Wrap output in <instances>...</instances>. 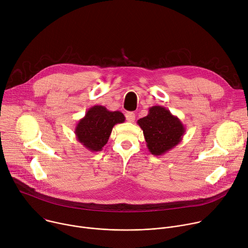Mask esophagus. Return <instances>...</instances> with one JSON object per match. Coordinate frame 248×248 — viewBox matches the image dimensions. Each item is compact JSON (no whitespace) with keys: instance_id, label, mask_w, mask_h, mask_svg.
Masks as SVG:
<instances>
[{"instance_id":"obj_1","label":"esophagus","mask_w":248,"mask_h":248,"mask_svg":"<svg viewBox=\"0 0 248 248\" xmlns=\"http://www.w3.org/2000/svg\"><path fill=\"white\" fill-rule=\"evenodd\" d=\"M125 119H126L127 122L132 123V122H134V120H135V114H134L133 112H127V113L125 114Z\"/></svg>"}]
</instances>
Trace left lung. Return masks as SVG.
Wrapping results in <instances>:
<instances>
[{
    "label": "left lung",
    "mask_w": 248,
    "mask_h": 248,
    "mask_svg": "<svg viewBox=\"0 0 248 248\" xmlns=\"http://www.w3.org/2000/svg\"><path fill=\"white\" fill-rule=\"evenodd\" d=\"M143 130L149 152L155 156L166 154L183 140L186 127L181 120L162 106L149 108L148 115L137 121Z\"/></svg>",
    "instance_id": "left-lung-1"
}]
</instances>
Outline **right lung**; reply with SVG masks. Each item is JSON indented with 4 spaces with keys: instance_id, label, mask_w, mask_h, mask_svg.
<instances>
[{
    "instance_id": "obj_1",
    "label": "right lung",
    "mask_w": 248,
    "mask_h": 248,
    "mask_svg": "<svg viewBox=\"0 0 248 248\" xmlns=\"http://www.w3.org/2000/svg\"><path fill=\"white\" fill-rule=\"evenodd\" d=\"M125 118L119 111H109L104 106L96 105L87 110L78 123L75 133L79 142L89 151L98 152L107 144L113 127L123 124Z\"/></svg>"
}]
</instances>
